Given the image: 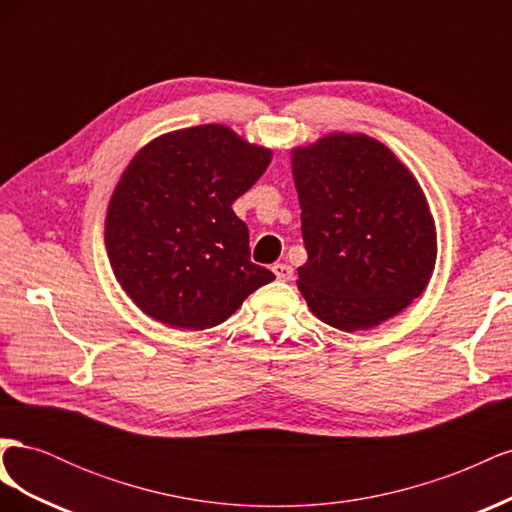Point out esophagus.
Segmentation results:
<instances>
[{"mask_svg": "<svg viewBox=\"0 0 512 512\" xmlns=\"http://www.w3.org/2000/svg\"><path fill=\"white\" fill-rule=\"evenodd\" d=\"M271 269H273L275 277H277V280H280V282H290L292 277H294L292 267H290V265H284V262H277V265H273Z\"/></svg>", "mask_w": 512, "mask_h": 512, "instance_id": "esophagus-1", "label": "esophagus"}]
</instances>
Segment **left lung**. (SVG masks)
<instances>
[{
  "mask_svg": "<svg viewBox=\"0 0 512 512\" xmlns=\"http://www.w3.org/2000/svg\"><path fill=\"white\" fill-rule=\"evenodd\" d=\"M307 262L297 286L312 314L339 331H367L427 288L436 222L412 170L361 132L292 147Z\"/></svg>",
  "mask_w": 512,
  "mask_h": 512,
  "instance_id": "1",
  "label": "left lung"
}]
</instances>
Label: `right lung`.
Instances as JSON below:
<instances>
[{
    "instance_id": "obj_1",
    "label": "right lung",
    "mask_w": 512,
    "mask_h": 512,
    "mask_svg": "<svg viewBox=\"0 0 512 512\" xmlns=\"http://www.w3.org/2000/svg\"><path fill=\"white\" fill-rule=\"evenodd\" d=\"M271 158L222 123L166 132L134 153L108 200L104 247L143 314L211 329L275 280L250 260V232L232 211Z\"/></svg>"
}]
</instances>
